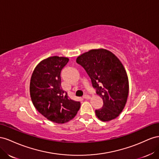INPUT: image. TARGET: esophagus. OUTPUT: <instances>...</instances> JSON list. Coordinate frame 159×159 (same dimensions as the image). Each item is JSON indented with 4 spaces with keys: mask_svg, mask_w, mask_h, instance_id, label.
I'll return each instance as SVG.
<instances>
[{
    "mask_svg": "<svg viewBox=\"0 0 159 159\" xmlns=\"http://www.w3.org/2000/svg\"><path fill=\"white\" fill-rule=\"evenodd\" d=\"M83 98H84V99H90V97L89 96V95H88V94H84V96L83 97Z\"/></svg>",
    "mask_w": 159,
    "mask_h": 159,
    "instance_id": "esophagus-1",
    "label": "esophagus"
}]
</instances>
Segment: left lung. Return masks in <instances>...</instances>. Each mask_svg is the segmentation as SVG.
<instances>
[{
	"label": "left lung",
	"mask_w": 159,
	"mask_h": 159,
	"mask_svg": "<svg viewBox=\"0 0 159 159\" xmlns=\"http://www.w3.org/2000/svg\"><path fill=\"white\" fill-rule=\"evenodd\" d=\"M91 80L97 94L103 101L95 111L102 121H110L123 110L129 94V79L124 66L114 54L104 48L93 49L76 58Z\"/></svg>",
	"instance_id": "1"
}]
</instances>
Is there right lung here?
<instances>
[{"mask_svg": "<svg viewBox=\"0 0 159 159\" xmlns=\"http://www.w3.org/2000/svg\"><path fill=\"white\" fill-rule=\"evenodd\" d=\"M69 61L57 56L44 59L35 67L30 79V94L36 109L58 124L72 120L80 107V102L69 98L61 87V72Z\"/></svg>", "mask_w": 159, "mask_h": 159, "instance_id": "add662e5", "label": "right lung"}]
</instances>
